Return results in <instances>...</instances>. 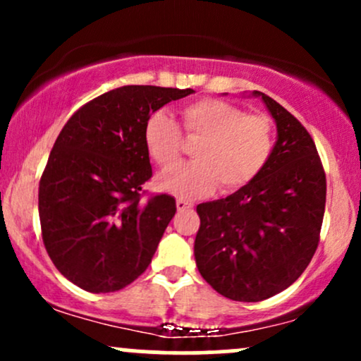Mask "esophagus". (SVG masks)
<instances>
[{"mask_svg":"<svg viewBox=\"0 0 361 361\" xmlns=\"http://www.w3.org/2000/svg\"><path fill=\"white\" fill-rule=\"evenodd\" d=\"M193 207V202H188V200H183V198H178L176 200V209L178 212H183V210H188Z\"/></svg>","mask_w":361,"mask_h":361,"instance_id":"esophagus-1","label":"esophagus"}]
</instances>
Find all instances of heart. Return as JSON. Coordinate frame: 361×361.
<instances>
[{"instance_id":"heart-1","label":"heart","mask_w":361,"mask_h":361,"mask_svg":"<svg viewBox=\"0 0 361 361\" xmlns=\"http://www.w3.org/2000/svg\"><path fill=\"white\" fill-rule=\"evenodd\" d=\"M186 140L195 142L193 163L157 176V186L180 198L212 193L217 185L235 192L250 185L267 166L273 152V126L267 115L244 114L239 106L215 98L186 103L180 109V127L171 115L157 110L144 127L149 156L168 169L180 159Z\"/></svg>"}]
</instances>
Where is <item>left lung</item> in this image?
<instances>
[{
	"mask_svg": "<svg viewBox=\"0 0 361 361\" xmlns=\"http://www.w3.org/2000/svg\"><path fill=\"white\" fill-rule=\"evenodd\" d=\"M276 123L267 166L250 185L197 205L195 261L214 290L231 300L276 295L304 273L317 250L326 207V175L305 127L261 91Z\"/></svg>",
	"mask_w": 361,
	"mask_h": 361,
	"instance_id": "left-lung-1",
	"label": "left lung"
}]
</instances>
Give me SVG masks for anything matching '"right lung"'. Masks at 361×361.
Here are the masks:
<instances>
[{"label": "right lung", "mask_w": 361, "mask_h": 361, "mask_svg": "<svg viewBox=\"0 0 361 361\" xmlns=\"http://www.w3.org/2000/svg\"><path fill=\"white\" fill-rule=\"evenodd\" d=\"M193 90L130 85L82 105L62 127L39 185L44 246L74 285L122 290L151 263L176 212L171 195L142 202L152 176L147 118Z\"/></svg>", "instance_id": "1"}]
</instances>
